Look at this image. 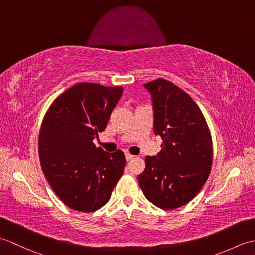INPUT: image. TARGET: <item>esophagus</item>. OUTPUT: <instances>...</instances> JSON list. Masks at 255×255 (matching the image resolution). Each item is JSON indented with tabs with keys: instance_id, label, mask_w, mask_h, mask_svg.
Returning a JSON list of instances; mask_svg holds the SVG:
<instances>
[{
	"instance_id": "1",
	"label": "esophagus",
	"mask_w": 255,
	"mask_h": 255,
	"mask_svg": "<svg viewBox=\"0 0 255 255\" xmlns=\"http://www.w3.org/2000/svg\"><path fill=\"white\" fill-rule=\"evenodd\" d=\"M125 158H126V161H130L133 159V155L130 153H126L125 154Z\"/></svg>"
}]
</instances>
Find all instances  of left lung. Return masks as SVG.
<instances>
[{"mask_svg": "<svg viewBox=\"0 0 255 255\" xmlns=\"http://www.w3.org/2000/svg\"><path fill=\"white\" fill-rule=\"evenodd\" d=\"M143 86L152 100L154 133L163 143L158 154L145 158L138 182L156 207L178 208L191 202L207 181L213 164L210 132L186 92L164 79Z\"/></svg>", "mask_w": 255, "mask_h": 255, "instance_id": "obj_1", "label": "left lung"}]
</instances>
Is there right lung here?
<instances>
[{
    "instance_id": "right-lung-1",
    "label": "right lung",
    "mask_w": 255,
    "mask_h": 255,
    "mask_svg": "<svg viewBox=\"0 0 255 255\" xmlns=\"http://www.w3.org/2000/svg\"><path fill=\"white\" fill-rule=\"evenodd\" d=\"M122 94V86L79 83L46 113L38 140L41 169L53 192L71 209H100L123 174V151L108 153L93 143Z\"/></svg>"
}]
</instances>
